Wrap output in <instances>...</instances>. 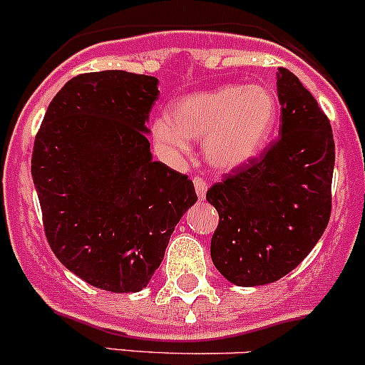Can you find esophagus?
Here are the masks:
<instances>
[{
    "mask_svg": "<svg viewBox=\"0 0 365 365\" xmlns=\"http://www.w3.org/2000/svg\"><path fill=\"white\" fill-rule=\"evenodd\" d=\"M193 182L198 198H205V193H207V181H205L204 178H195Z\"/></svg>",
    "mask_w": 365,
    "mask_h": 365,
    "instance_id": "obj_1",
    "label": "esophagus"
}]
</instances>
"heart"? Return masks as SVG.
Wrapping results in <instances>:
<instances>
[{"label": "heart", "instance_id": "1", "mask_svg": "<svg viewBox=\"0 0 365 365\" xmlns=\"http://www.w3.org/2000/svg\"><path fill=\"white\" fill-rule=\"evenodd\" d=\"M276 115V100L265 88L221 86L175 100L168 118L155 121L153 133L172 151H184L187 138L205 140L210 163L234 168L265 148Z\"/></svg>", "mask_w": 365, "mask_h": 365}]
</instances>
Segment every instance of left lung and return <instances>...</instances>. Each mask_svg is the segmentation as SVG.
I'll use <instances>...</instances> for the list:
<instances>
[{
	"label": "left lung",
	"mask_w": 365,
	"mask_h": 365,
	"mask_svg": "<svg viewBox=\"0 0 365 365\" xmlns=\"http://www.w3.org/2000/svg\"><path fill=\"white\" fill-rule=\"evenodd\" d=\"M279 137L207 190L220 214L216 269L237 287L274 283L322 237L332 210L336 145L330 121L290 70L276 73Z\"/></svg>",
	"instance_id": "obj_1"
}]
</instances>
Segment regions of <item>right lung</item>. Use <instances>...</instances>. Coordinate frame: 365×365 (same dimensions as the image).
<instances>
[{
    "instance_id": "add662e5",
    "label": "right lung",
    "mask_w": 365,
    "mask_h": 365,
    "mask_svg": "<svg viewBox=\"0 0 365 365\" xmlns=\"http://www.w3.org/2000/svg\"><path fill=\"white\" fill-rule=\"evenodd\" d=\"M158 93L149 75H77L52 98L33 145L48 246L75 276L115 294L148 287L197 202L187 175L153 161L144 131Z\"/></svg>"
}]
</instances>
